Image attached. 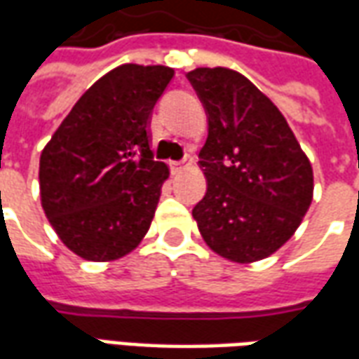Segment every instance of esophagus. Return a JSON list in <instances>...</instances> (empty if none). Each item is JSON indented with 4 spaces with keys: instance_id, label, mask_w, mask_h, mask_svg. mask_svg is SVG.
Here are the masks:
<instances>
[{
    "instance_id": "34e87169",
    "label": "esophagus",
    "mask_w": 359,
    "mask_h": 359,
    "mask_svg": "<svg viewBox=\"0 0 359 359\" xmlns=\"http://www.w3.org/2000/svg\"><path fill=\"white\" fill-rule=\"evenodd\" d=\"M192 163H194V159H192L190 156H187L184 159H182V161H172L171 169L175 172H180V171H184V169H188V167H190Z\"/></svg>"
}]
</instances>
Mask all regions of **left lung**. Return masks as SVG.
Masks as SVG:
<instances>
[{
    "mask_svg": "<svg viewBox=\"0 0 359 359\" xmlns=\"http://www.w3.org/2000/svg\"><path fill=\"white\" fill-rule=\"evenodd\" d=\"M208 113L200 151L208 190L192 210L203 241L234 264L275 254L313 200V169L275 103L238 71L187 74Z\"/></svg>",
    "mask_w": 359,
    "mask_h": 359,
    "instance_id": "obj_1",
    "label": "left lung"
}]
</instances>
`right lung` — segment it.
<instances>
[{
    "instance_id": "obj_1",
    "label": "right lung",
    "mask_w": 359,
    "mask_h": 359,
    "mask_svg": "<svg viewBox=\"0 0 359 359\" xmlns=\"http://www.w3.org/2000/svg\"><path fill=\"white\" fill-rule=\"evenodd\" d=\"M171 67L126 63L95 81L40 156V198L61 242L88 262L130 254L148 233L169 167L149 148Z\"/></svg>"
}]
</instances>
